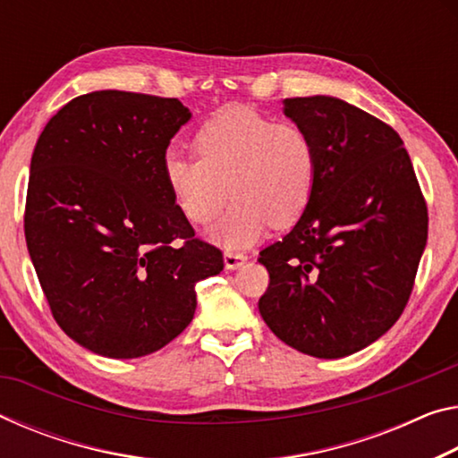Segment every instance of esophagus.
<instances>
[{
	"label": "esophagus",
	"instance_id": "esophagus-1",
	"mask_svg": "<svg viewBox=\"0 0 458 458\" xmlns=\"http://www.w3.org/2000/svg\"><path fill=\"white\" fill-rule=\"evenodd\" d=\"M246 257L244 252H224V265H226V268H230V271H234V268L242 267L246 263Z\"/></svg>",
	"mask_w": 458,
	"mask_h": 458
}]
</instances>
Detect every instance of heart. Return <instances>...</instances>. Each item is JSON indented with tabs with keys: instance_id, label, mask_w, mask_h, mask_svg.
<instances>
[{
	"instance_id": "obj_1",
	"label": "heart",
	"mask_w": 458,
	"mask_h": 458,
	"mask_svg": "<svg viewBox=\"0 0 458 458\" xmlns=\"http://www.w3.org/2000/svg\"><path fill=\"white\" fill-rule=\"evenodd\" d=\"M193 150L198 161L165 157V185L195 226L216 220L230 191L234 206L212 230L224 249L250 246L268 226H293L314 198L318 158L310 134L255 107H224L195 134Z\"/></svg>"
}]
</instances>
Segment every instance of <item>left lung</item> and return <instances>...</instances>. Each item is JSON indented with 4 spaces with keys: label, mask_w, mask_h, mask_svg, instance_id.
Returning a JSON list of instances; mask_svg holds the SVG:
<instances>
[{
    "label": "left lung",
    "mask_w": 458,
    "mask_h": 458,
    "mask_svg": "<svg viewBox=\"0 0 458 458\" xmlns=\"http://www.w3.org/2000/svg\"><path fill=\"white\" fill-rule=\"evenodd\" d=\"M316 148V190L292 232L260 250L259 311L275 336L318 359L381 338L402 316L426 249L428 209L403 140L330 96L283 99Z\"/></svg>",
    "instance_id": "8db88e82"
}]
</instances>
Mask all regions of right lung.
<instances>
[{
    "label": "right lung",
    "mask_w": 458,
    "mask_h": 458,
    "mask_svg": "<svg viewBox=\"0 0 458 458\" xmlns=\"http://www.w3.org/2000/svg\"><path fill=\"white\" fill-rule=\"evenodd\" d=\"M191 120L175 98L93 91L36 142L24 232L50 311L69 338L136 359L193 320L195 283L224 268L171 199L163 161Z\"/></svg>",
    "instance_id": "right-lung-1"
}]
</instances>
